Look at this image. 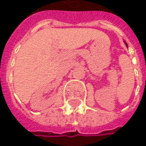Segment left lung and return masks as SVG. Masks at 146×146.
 I'll use <instances>...</instances> for the list:
<instances>
[{"label": "left lung", "mask_w": 146, "mask_h": 146, "mask_svg": "<svg viewBox=\"0 0 146 146\" xmlns=\"http://www.w3.org/2000/svg\"><path fill=\"white\" fill-rule=\"evenodd\" d=\"M124 43H125V41H124ZM125 44H126V45H127V44H126V43H125ZM127 47H128V46H127Z\"/></svg>", "instance_id": "8db88e82"}]
</instances>
